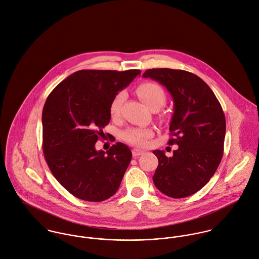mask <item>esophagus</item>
Masks as SVG:
<instances>
[{"mask_svg":"<svg viewBox=\"0 0 259 259\" xmlns=\"http://www.w3.org/2000/svg\"><path fill=\"white\" fill-rule=\"evenodd\" d=\"M144 154H145V152L142 151V150H139V149H134V150H133V156H134L135 158H137V157H139V156H142V155H144Z\"/></svg>","mask_w":259,"mask_h":259,"instance_id":"esophagus-1","label":"esophagus"}]
</instances>
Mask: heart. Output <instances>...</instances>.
Wrapping results in <instances>:
<instances>
[{
	"label": "heart",
	"instance_id": "obj_1",
	"mask_svg": "<svg viewBox=\"0 0 259 259\" xmlns=\"http://www.w3.org/2000/svg\"><path fill=\"white\" fill-rule=\"evenodd\" d=\"M137 93L151 109L155 107H162L167 100L164 88L156 82L148 81L140 84L137 88ZM125 97L126 94L124 91H118L112 97L109 104V114L112 118H117L119 116ZM152 136V131L141 127H131L122 134V138L126 143L138 147L145 146Z\"/></svg>",
	"mask_w": 259,
	"mask_h": 259
}]
</instances>
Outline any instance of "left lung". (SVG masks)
Listing matches in <instances>:
<instances>
[{
	"instance_id": "1",
	"label": "left lung",
	"mask_w": 259,
	"mask_h": 259,
	"mask_svg": "<svg viewBox=\"0 0 259 259\" xmlns=\"http://www.w3.org/2000/svg\"><path fill=\"white\" fill-rule=\"evenodd\" d=\"M150 77L166 87L174 99L169 145H178L172 157L153 153L159 160L153 176L156 187L171 198H185L202 189L222 160L226 120L220 102L199 76L179 69H148Z\"/></svg>"
}]
</instances>
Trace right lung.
<instances>
[{"label": "right lung", "mask_w": 259, "mask_h": 259, "mask_svg": "<svg viewBox=\"0 0 259 259\" xmlns=\"http://www.w3.org/2000/svg\"><path fill=\"white\" fill-rule=\"evenodd\" d=\"M141 74L139 69L79 70L48 95L42 112L43 153L56 180L73 196L101 202L113 196L132 152L122 143L96 151L110 120L112 97Z\"/></svg>", "instance_id": "1"}]
</instances>
